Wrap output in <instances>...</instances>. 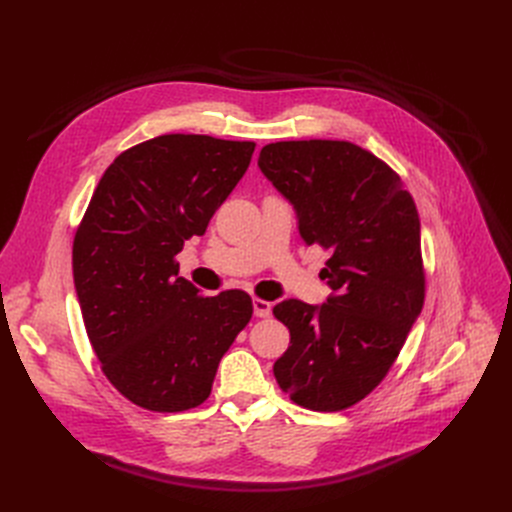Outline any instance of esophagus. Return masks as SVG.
<instances>
[{"label":"esophagus","mask_w":512,"mask_h":512,"mask_svg":"<svg viewBox=\"0 0 512 512\" xmlns=\"http://www.w3.org/2000/svg\"><path fill=\"white\" fill-rule=\"evenodd\" d=\"M252 304H254V314L260 316V319H264V316H269L271 310H273V304L262 300V298H254Z\"/></svg>","instance_id":"34e87169"}]
</instances>
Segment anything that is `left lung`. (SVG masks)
Listing matches in <instances>:
<instances>
[{
    "mask_svg": "<svg viewBox=\"0 0 512 512\" xmlns=\"http://www.w3.org/2000/svg\"><path fill=\"white\" fill-rule=\"evenodd\" d=\"M258 166L298 212L306 246L329 252L323 306L283 300L289 329L275 379L298 406L337 412L367 398L396 362L425 302L421 221L396 170L350 141H277Z\"/></svg>",
    "mask_w": 512,
    "mask_h": 512,
    "instance_id": "left-lung-1",
    "label": "left lung"
}]
</instances>
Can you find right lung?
<instances>
[{
    "mask_svg": "<svg viewBox=\"0 0 512 512\" xmlns=\"http://www.w3.org/2000/svg\"><path fill=\"white\" fill-rule=\"evenodd\" d=\"M254 148L183 133L137 143L106 168L77 229L72 273L91 348L108 381L145 410L200 406L252 319L246 291L204 296L179 277L177 254L204 235Z\"/></svg>",
    "mask_w": 512,
    "mask_h": 512,
    "instance_id": "add662e5",
    "label": "right lung"
}]
</instances>
